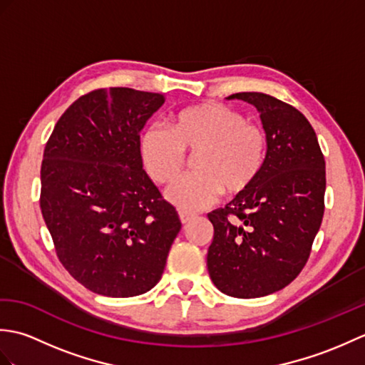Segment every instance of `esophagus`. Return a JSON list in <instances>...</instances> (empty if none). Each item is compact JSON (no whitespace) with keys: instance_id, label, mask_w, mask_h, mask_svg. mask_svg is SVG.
I'll list each match as a JSON object with an SVG mask.
<instances>
[{"instance_id":"esophagus-1","label":"esophagus","mask_w":365,"mask_h":365,"mask_svg":"<svg viewBox=\"0 0 365 365\" xmlns=\"http://www.w3.org/2000/svg\"><path fill=\"white\" fill-rule=\"evenodd\" d=\"M178 215H180V221H182L183 224H188L190 221H192V220L196 218L195 213L187 212V210H180V212H178Z\"/></svg>"}]
</instances>
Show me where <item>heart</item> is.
Wrapping results in <instances>:
<instances>
[{"instance_id": "1", "label": "heart", "mask_w": 365, "mask_h": 365, "mask_svg": "<svg viewBox=\"0 0 365 365\" xmlns=\"http://www.w3.org/2000/svg\"><path fill=\"white\" fill-rule=\"evenodd\" d=\"M185 153H196V173L178 178L166 196L195 212L213 204L221 192L237 196L252 187L265 166L267 135L230 106H188L173 115L169 131L150 128L143 138L144 163L158 183L175 180L187 163Z\"/></svg>"}]
</instances>
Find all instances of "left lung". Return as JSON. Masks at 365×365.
I'll list each match as a JSON object with an SVG mask.
<instances>
[{
    "mask_svg": "<svg viewBox=\"0 0 365 365\" xmlns=\"http://www.w3.org/2000/svg\"><path fill=\"white\" fill-rule=\"evenodd\" d=\"M227 98L257 108L267 160L250 190L208 213L215 234L207 267L222 293L259 298L304 268L323 220L327 170L315 131L297 108L262 92Z\"/></svg>",
    "mask_w": 365,
    "mask_h": 365,
    "instance_id": "8db88e82",
    "label": "left lung"
}]
</instances>
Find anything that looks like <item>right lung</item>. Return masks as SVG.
Listing matches in <instances>:
<instances>
[{"label": "right lung", "mask_w": 365, "mask_h": 365, "mask_svg": "<svg viewBox=\"0 0 365 365\" xmlns=\"http://www.w3.org/2000/svg\"><path fill=\"white\" fill-rule=\"evenodd\" d=\"M165 96L92 91L61 115L45 145L41 210L63 267L91 292L153 289L182 229L143 169L139 133Z\"/></svg>", "instance_id": "right-lung-1"}]
</instances>
